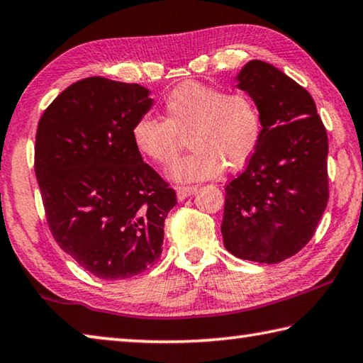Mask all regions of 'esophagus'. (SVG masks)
Here are the masks:
<instances>
[{
    "label": "esophagus",
    "mask_w": 363,
    "mask_h": 363,
    "mask_svg": "<svg viewBox=\"0 0 363 363\" xmlns=\"http://www.w3.org/2000/svg\"><path fill=\"white\" fill-rule=\"evenodd\" d=\"M194 192H195L194 186H181V187L176 189V195H177V200H179V201L186 200L187 196H190Z\"/></svg>",
    "instance_id": "34e87169"
}]
</instances>
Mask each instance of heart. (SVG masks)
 <instances>
[{
    "mask_svg": "<svg viewBox=\"0 0 363 363\" xmlns=\"http://www.w3.org/2000/svg\"><path fill=\"white\" fill-rule=\"evenodd\" d=\"M186 138V155L174 160L167 176L174 182H196L242 169L262 140V114L246 91L225 94L199 82H184L164 98L163 121L143 117L131 140L147 160L167 164Z\"/></svg>",
    "mask_w": 363,
    "mask_h": 363,
    "instance_id": "obj_1",
    "label": "heart"
}]
</instances>
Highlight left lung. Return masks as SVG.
Masks as SVG:
<instances>
[{
    "instance_id": "left-lung-1",
    "label": "left lung",
    "mask_w": 363,
    "mask_h": 363,
    "mask_svg": "<svg viewBox=\"0 0 363 363\" xmlns=\"http://www.w3.org/2000/svg\"><path fill=\"white\" fill-rule=\"evenodd\" d=\"M236 89L259 106L262 140L225 187L223 246L238 259L272 265L308 245L327 208V131L313 96L273 65L250 60Z\"/></svg>"
}]
</instances>
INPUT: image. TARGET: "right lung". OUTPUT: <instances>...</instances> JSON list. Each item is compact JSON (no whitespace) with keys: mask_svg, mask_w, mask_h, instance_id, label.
Masks as SVG:
<instances>
[{"mask_svg":"<svg viewBox=\"0 0 363 363\" xmlns=\"http://www.w3.org/2000/svg\"><path fill=\"white\" fill-rule=\"evenodd\" d=\"M149 94L138 84L87 77L65 89L38 125L35 171L50 232L101 279H128L154 265L177 203L131 140L154 104Z\"/></svg>","mask_w":363,"mask_h":363,"instance_id":"obj_1","label":"right lung"}]
</instances>
